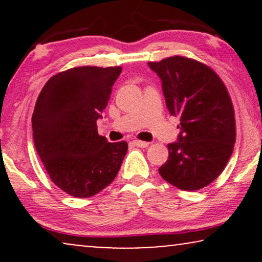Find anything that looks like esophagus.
<instances>
[{
	"label": "esophagus",
	"mask_w": 262,
	"mask_h": 262,
	"mask_svg": "<svg viewBox=\"0 0 262 262\" xmlns=\"http://www.w3.org/2000/svg\"><path fill=\"white\" fill-rule=\"evenodd\" d=\"M135 145H137V146H139V148H146V146L149 145V143L148 142H143V141H138V139H135L134 142Z\"/></svg>",
	"instance_id": "esophagus-1"
}]
</instances>
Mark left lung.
Returning a JSON list of instances; mask_svg holds the SVG:
<instances>
[{
	"label": "left lung",
	"mask_w": 262,
	"mask_h": 262,
	"mask_svg": "<svg viewBox=\"0 0 262 262\" xmlns=\"http://www.w3.org/2000/svg\"><path fill=\"white\" fill-rule=\"evenodd\" d=\"M162 81L170 116L179 117L178 142L159 168L167 182L184 191H198L220 177L236 139L234 107L220 76L198 60L173 56L149 62Z\"/></svg>",
	"instance_id": "left-lung-1"
}]
</instances>
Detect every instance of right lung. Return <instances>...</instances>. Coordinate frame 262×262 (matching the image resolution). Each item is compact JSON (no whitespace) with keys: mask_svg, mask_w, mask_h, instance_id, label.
<instances>
[{"mask_svg":"<svg viewBox=\"0 0 262 262\" xmlns=\"http://www.w3.org/2000/svg\"><path fill=\"white\" fill-rule=\"evenodd\" d=\"M120 67H77L46 82L32 116L34 145L50 179L75 198L102 191L117 177L127 143H110L96 120Z\"/></svg>","mask_w":262,"mask_h":262,"instance_id":"right-lung-1","label":"right lung"}]
</instances>
